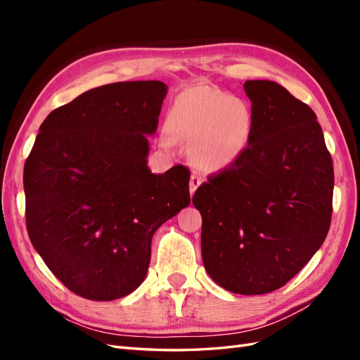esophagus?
<instances>
[{
	"label": "esophagus",
	"mask_w": 360,
	"mask_h": 360,
	"mask_svg": "<svg viewBox=\"0 0 360 360\" xmlns=\"http://www.w3.org/2000/svg\"><path fill=\"white\" fill-rule=\"evenodd\" d=\"M201 181H202V179L198 176V174H197V172H192L191 181H189V191H191V195H193V193H195V191H197V188L200 186Z\"/></svg>",
	"instance_id": "obj_1"
}]
</instances>
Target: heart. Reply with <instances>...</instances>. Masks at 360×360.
Returning <instances> with one entry per match:
<instances>
[{"mask_svg":"<svg viewBox=\"0 0 360 360\" xmlns=\"http://www.w3.org/2000/svg\"><path fill=\"white\" fill-rule=\"evenodd\" d=\"M169 134L191 144V159L202 171L222 169L242 153L252 127L248 105L210 85H195L174 99L167 118ZM163 144L172 138L163 135Z\"/></svg>","mask_w":360,"mask_h":360,"instance_id":"obj_1","label":"heart"}]
</instances>
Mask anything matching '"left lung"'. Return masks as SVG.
<instances>
[{"mask_svg": "<svg viewBox=\"0 0 360 360\" xmlns=\"http://www.w3.org/2000/svg\"><path fill=\"white\" fill-rule=\"evenodd\" d=\"M243 86L252 102L248 144L207 177L192 202L202 216L207 274L250 296L284 287L320 249L330 228L335 176L307 103L274 81Z\"/></svg>", "mask_w": 360, "mask_h": 360, "instance_id": "obj_1", "label": "left lung"}]
</instances>
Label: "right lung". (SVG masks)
<instances>
[{
  "label": "right lung",
  "instance_id": "add662e5",
  "mask_svg": "<svg viewBox=\"0 0 360 360\" xmlns=\"http://www.w3.org/2000/svg\"><path fill=\"white\" fill-rule=\"evenodd\" d=\"M167 96L160 81L97 86L53 110L24 167L30 240L49 270L89 300L144 281L158 228L189 205L188 167L147 168Z\"/></svg>",
  "mask_w": 360,
  "mask_h": 360
}]
</instances>
